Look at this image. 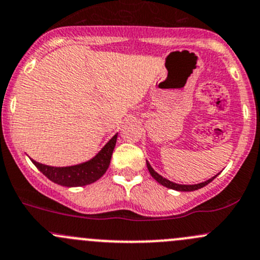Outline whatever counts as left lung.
Here are the masks:
<instances>
[{
	"label": "left lung",
	"instance_id": "1",
	"mask_svg": "<svg viewBox=\"0 0 260 260\" xmlns=\"http://www.w3.org/2000/svg\"><path fill=\"white\" fill-rule=\"evenodd\" d=\"M146 167H148V170L149 173L151 174L152 178L155 179V180L157 181L159 184H161L162 186H167V188L169 189H173V190H178V191H194V190H198V189H202L204 188L205 185H208V184L210 183V181H213L214 179L216 178L215 176H213V178L208 179L207 181H203V183H199V184H192V185H184V184H176V183H173V181L168 180L167 178H162L160 174H157L156 171L151 168V165H150V162L146 160Z\"/></svg>",
	"mask_w": 260,
	"mask_h": 260
}]
</instances>
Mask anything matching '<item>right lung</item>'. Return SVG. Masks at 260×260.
Instances as JSON below:
<instances>
[{"label":"right lung","instance_id":"obj_1","mask_svg":"<svg viewBox=\"0 0 260 260\" xmlns=\"http://www.w3.org/2000/svg\"><path fill=\"white\" fill-rule=\"evenodd\" d=\"M116 140L117 134H115L95 156L91 157L87 161L71 165V167H50V165L35 161L31 157L30 159L35 167L53 183L68 186V188L85 186L95 183L106 173L109 165H110L112 151L116 145Z\"/></svg>","mask_w":260,"mask_h":260}]
</instances>
